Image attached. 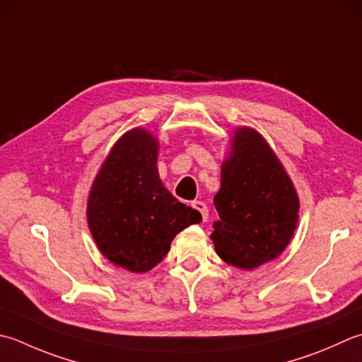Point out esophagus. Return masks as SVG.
<instances>
[{"label":"esophagus","mask_w":362,"mask_h":362,"mask_svg":"<svg viewBox=\"0 0 362 362\" xmlns=\"http://www.w3.org/2000/svg\"><path fill=\"white\" fill-rule=\"evenodd\" d=\"M191 205H193V209L199 211L201 216H202V221H207V218H209L207 205H205L202 201H193V202H191Z\"/></svg>","instance_id":"obj_1"}]
</instances>
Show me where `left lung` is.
Segmentation results:
<instances>
[{
  "instance_id": "obj_1",
  "label": "left lung",
  "mask_w": 362,
  "mask_h": 362,
  "mask_svg": "<svg viewBox=\"0 0 362 362\" xmlns=\"http://www.w3.org/2000/svg\"><path fill=\"white\" fill-rule=\"evenodd\" d=\"M211 240L226 264L252 270L286 250L298 223L300 201L279 158L260 133L240 127L221 166Z\"/></svg>"
}]
</instances>
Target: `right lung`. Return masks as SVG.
<instances>
[{
    "instance_id": "add662e5",
    "label": "right lung",
    "mask_w": 362,
    "mask_h": 362,
    "mask_svg": "<svg viewBox=\"0 0 362 362\" xmlns=\"http://www.w3.org/2000/svg\"><path fill=\"white\" fill-rule=\"evenodd\" d=\"M158 147V139L144 129L127 132L112 146L88 199V224L97 247L132 273L152 270L177 233L202 219L163 187Z\"/></svg>"
}]
</instances>
